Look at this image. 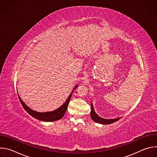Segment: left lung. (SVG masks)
<instances>
[{
    "label": "left lung",
    "instance_id": "left-lung-1",
    "mask_svg": "<svg viewBox=\"0 0 157 157\" xmlns=\"http://www.w3.org/2000/svg\"><path fill=\"white\" fill-rule=\"evenodd\" d=\"M91 117L94 121H95L98 123L102 124H110L114 123V122L117 121L118 120H119L121 119V118H117V119H105L101 118L95 113L92 102H91Z\"/></svg>",
    "mask_w": 157,
    "mask_h": 157
}]
</instances>
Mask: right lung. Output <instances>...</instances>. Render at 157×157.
Masks as SVG:
<instances>
[{"mask_svg": "<svg viewBox=\"0 0 157 157\" xmlns=\"http://www.w3.org/2000/svg\"><path fill=\"white\" fill-rule=\"evenodd\" d=\"M77 87V85L76 86V87L74 88V89L73 90L72 93L70 94V95L69 96L68 98L67 99L66 101L64 103V104H63L60 107H59L58 109L52 111V112H47V113H38V112H36L35 110H33L32 109H30L24 102L21 99V98H20L19 95L18 98L19 100L23 106V107L24 108V109L27 112V113L32 116L33 117L42 121H45V122H52V121H58L60 119H61L63 116L64 115L66 111L67 110V107H68V104L70 102V101L71 99L72 94L74 91L75 89Z\"/></svg>", "mask_w": 157, "mask_h": 157, "instance_id": "1", "label": "right lung"}]
</instances>
